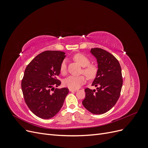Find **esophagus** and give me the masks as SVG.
I'll use <instances>...</instances> for the list:
<instances>
[{
  "label": "esophagus",
  "mask_w": 148,
  "mask_h": 148,
  "mask_svg": "<svg viewBox=\"0 0 148 148\" xmlns=\"http://www.w3.org/2000/svg\"><path fill=\"white\" fill-rule=\"evenodd\" d=\"M69 91L71 92H75V91H77L78 89H69Z\"/></svg>",
  "instance_id": "esophagus-1"
}]
</instances>
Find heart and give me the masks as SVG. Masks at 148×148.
I'll list each match as a JSON object with an SVG mask.
<instances>
[{
    "label": "heart",
    "instance_id": "b5f03b06",
    "mask_svg": "<svg viewBox=\"0 0 148 148\" xmlns=\"http://www.w3.org/2000/svg\"><path fill=\"white\" fill-rule=\"evenodd\" d=\"M75 61L83 66L82 73L86 75L89 79H93L96 77L97 73V66L94 64H90V60L82 53H76L73 56ZM60 72L62 75H65L67 72L66 60L65 59L62 60L60 66ZM86 81V77L84 75L78 76H70L64 80V84L65 86L70 89H76L79 88L82 84L85 83Z\"/></svg>",
    "mask_w": 148,
    "mask_h": 148
}]
</instances>
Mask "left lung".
Listing matches in <instances>:
<instances>
[{"mask_svg":"<svg viewBox=\"0 0 148 148\" xmlns=\"http://www.w3.org/2000/svg\"><path fill=\"white\" fill-rule=\"evenodd\" d=\"M91 52L98 64L96 77L92 86L96 89H85L84 99L82 104L94 114L107 112L115 106L120 95L123 84L122 69L118 60L110 53L101 48H92Z\"/></svg>","mask_w":148,"mask_h":148,"instance_id":"left-lung-1","label":"left lung"}]
</instances>
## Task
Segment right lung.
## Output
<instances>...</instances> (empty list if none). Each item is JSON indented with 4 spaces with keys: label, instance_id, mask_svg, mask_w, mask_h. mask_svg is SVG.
<instances>
[{
    "label": "right lung",
    "instance_id": "1",
    "mask_svg": "<svg viewBox=\"0 0 148 148\" xmlns=\"http://www.w3.org/2000/svg\"><path fill=\"white\" fill-rule=\"evenodd\" d=\"M65 53L57 51L42 52L26 67L21 81L23 97L30 110L39 118L49 119L55 116L69 92L67 88H51L61 84L57 77Z\"/></svg>",
    "mask_w": 148,
    "mask_h": 148
}]
</instances>
